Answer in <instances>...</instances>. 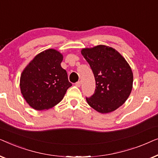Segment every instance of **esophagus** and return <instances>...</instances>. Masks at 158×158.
Segmentation results:
<instances>
[{"label": "esophagus", "mask_w": 158, "mask_h": 158, "mask_svg": "<svg viewBox=\"0 0 158 158\" xmlns=\"http://www.w3.org/2000/svg\"><path fill=\"white\" fill-rule=\"evenodd\" d=\"M75 85H76L77 87H81V81H77V83H75Z\"/></svg>", "instance_id": "esophagus-1"}]
</instances>
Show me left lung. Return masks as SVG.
<instances>
[{
    "mask_svg": "<svg viewBox=\"0 0 158 158\" xmlns=\"http://www.w3.org/2000/svg\"><path fill=\"white\" fill-rule=\"evenodd\" d=\"M81 53L96 81L94 94L86 97L88 103L102 114L115 111L124 104L132 89L130 66L116 49L105 45L83 49Z\"/></svg>",
    "mask_w": 158,
    "mask_h": 158,
    "instance_id": "obj_1",
    "label": "left lung"
}]
</instances>
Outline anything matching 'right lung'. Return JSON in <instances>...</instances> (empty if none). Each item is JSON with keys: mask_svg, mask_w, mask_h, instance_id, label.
Instances as JSON below:
<instances>
[{"mask_svg": "<svg viewBox=\"0 0 158 158\" xmlns=\"http://www.w3.org/2000/svg\"><path fill=\"white\" fill-rule=\"evenodd\" d=\"M63 57L53 49H47L34 58L20 78L21 94L30 106L45 110L62 100L72 83L60 64Z\"/></svg>", "mask_w": 158, "mask_h": 158, "instance_id": "obj_1", "label": "right lung"}]
</instances>
